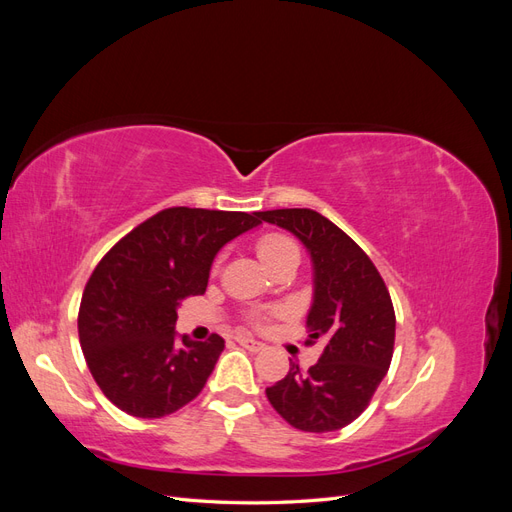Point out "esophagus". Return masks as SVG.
<instances>
[{"instance_id": "esophagus-1", "label": "esophagus", "mask_w": 512, "mask_h": 512, "mask_svg": "<svg viewBox=\"0 0 512 512\" xmlns=\"http://www.w3.org/2000/svg\"><path fill=\"white\" fill-rule=\"evenodd\" d=\"M235 339H237V344H239V346H243V348H247V350H252V352H260V350H265V344L258 342V339H254V337H247V335H237Z\"/></svg>"}]
</instances>
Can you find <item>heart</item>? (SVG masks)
I'll use <instances>...</instances> for the list:
<instances>
[{
	"label": "heart",
	"instance_id": "b5f03b06",
	"mask_svg": "<svg viewBox=\"0 0 512 512\" xmlns=\"http://www.w3.org/2000/svg\"><path fill=\"white\" fill-rule=\"evenodd\" d=\"M288 252H299V250H297V245H294V243H292L288 237H284V235H265V237H262V239L258 241V254H260L262 260H265L267 267L271 265V262H275L277 258L288 254ZM252 320H254L256 324L262 322L260 316H254Z\"/></svg>",
	"mask_w": 512,
	"mask_h": 512
}]
</instances>
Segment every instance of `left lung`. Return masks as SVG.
Listing matches in <instances>:
<instances>
[{"mask_svg":"<svg viewBox=\"0 0 512 512\" xmlns=\"http://www.w3.org/2000/svg\"><path fill=\"white\" fill-rule=\"evenodd\" d=\"M258 220L297 237L314 265L309 339H324L316 365L288 374L267 389L271 406L301 431L324 433L350 425L369 406L389 371L395 309L374 262L342 228L312 209L258 211Z\"/></svg>","mask_w":512,"mask_h":512,"instance_id":"1","label":"left lung"}]
</instances>
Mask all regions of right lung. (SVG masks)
<instances>
[{"label":"right lung","instance_id":"right-lung-1","mask_svg":"<svg viewBox=\"0 0 512 512\" xmlns=\"http://www.w3.org/2000/svg\"><path fill=\"white\" fill-rule=\"evenodd\" d=\"M258 224L256 213L164 209L98 262L81 299L79 339L91 376L119 410L162 418L203 391L224 339H179L177 307L207 290L222 247Z\"/></svg>","mask_w":512,"mask_h":512}]
</instances>
